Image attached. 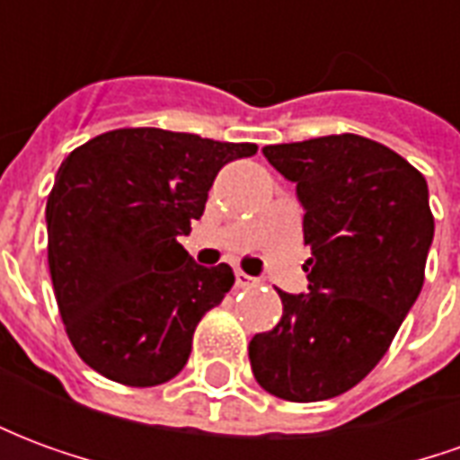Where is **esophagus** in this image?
<instances>
[{
	"instance_id": "34e87169",
	"label": "esophagus",
	"mask_w": 460,
	"mask_h": 460,
	"mask_svg": "<svg viewBox=\"0 0 460 460\" xmlns=\"http://www.w3.org/2000/svg\"><path fill=\"white\" fill-rule=\"evenodd\" d=\"M236 286L239 288H249V286H256V279H251L249 273H243V270H236Z\"/></svg>"
}]
</instances>
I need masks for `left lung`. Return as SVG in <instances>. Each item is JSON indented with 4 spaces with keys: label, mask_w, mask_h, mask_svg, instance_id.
Segmentation results:
<instances>
[{
    "label": "left lung",
    "mask_w": 460,
    "mask_h": 460,
    "mask_svg": "<svg viewBox=\"0 0 460 460\" xmlns=\"http://www.w3.org/2000/svg\"><path fill=\"white\" fill-rule=\"evenodd\" d=\"M296 181L310 246L308 293L279 290L283 315L249 359L269 394L323 402L359 385L421 293L434 214L421 172L382 142L342 132L266 145Z\"/></svg>",
    "instance_id": "obj_1"
}]
</instances>
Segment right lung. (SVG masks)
I'll return each mask as SVG.
<instances>
[{
  "mask_svg": "<svg viewBox=\"0 0 460 460\" xmlns=\"http://www.w3.org/2000/svg\"><path fill=\"white\" fill-rule=\"evenodd\" d=\"M162 128H120L75 147L46 201L49 270L66 335L85 365L125 386L181 372L204 313L234 286L180 243L224 164L256 155Z\"/></svg>",
  "mask_w": 460,
  "mask_h": 460,
  "instance_id": "add662e5",
  "label": "right lung"
}]
</instances>
